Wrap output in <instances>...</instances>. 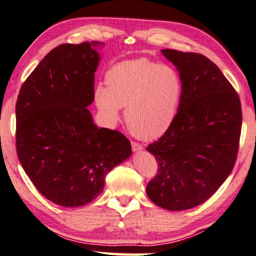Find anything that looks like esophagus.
Instances as JSON below:
<instances>
[{"label": "esophagus", "instance_id": "1", "mask_svg": "<svg viewBox=\"0 0 256 256\" xmlns=\"http://www.w3.org/2000/svg\"><path fill=\"white\" fill-rule=\"evenodd\" d=\"M132 150H134V152H140V151H142V150L144 149L142 144H138V142H132Z\"/></svg>", "mask_w": 256, "mask_h": 256}]
</instances>
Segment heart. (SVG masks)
Wrapping results in <instances>:
<instances>
[{
  "instance_id": "b5f03b06",
  "label": "heart",
  "mask_w": 256,
  "mask_h": 256,
  "mask_svg": "<svg viewBox=\"0 0 256 256\" xmlns=\"http://www.w3.org/2000/svg\"><path fill=\"white\" fill-rule=\"evenodd\" d=\"M107 87L97 86L94 99L109 124L124 119L132 132L142 140H154L168 130L178 112L182 80L174 67L147 58L124 60L106 74Z\"/></svg>"
}]
</instances>
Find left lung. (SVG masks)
Segmentation results:
<instances>
[{"mask_svg": "<svg viewBox=\"0 0 256 256\" xmlns=\"http://www.w3.org/2000/svg\"><path fill=\"white\" fill-rule=\"evenodd\" d=\"M182 80V96L171 127L147 148L158 174L147 186L154 204L181 211L202 204L236 164L242 127L238 92L208 57L162 50Z\"/></svg>", "mask_w": 256, "mask_h": 256, "instance_id": "8db88e82", "label": "left lung"}]
</instances>
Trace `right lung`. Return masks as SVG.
<instances>
[{
  "mask_svg": "<svg viewBox=\"0 0 256 256\" xmlns=\"http://www.w3.org/2000/svg\"><path fill=\"white\" fill-rule=\"evenodd\" d=\"M97 40L52 50L20 87L16 151L25 174L57 206H85L102 194L109 171L132 156L117 130L98 128L94 102Z\"/></svg>",
  "mask_w": 256,
  "mask_h": 256,
  "instance_id": "right-lung-1",
  "label": "right lung"
}]
</instances>
